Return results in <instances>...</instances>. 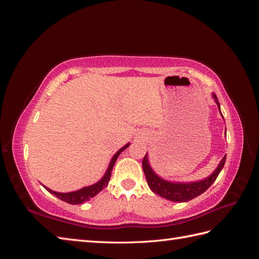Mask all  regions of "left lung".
I'll return each instance as SVG.
<instances>
[{"label":"left lung","instance_id":"obj_1","mask_svg":"<svg viewBox=\"0 0 259 259\" xmlns=\"http://www.w3.org/2000/svg\"><path fill=\"white\" fill-rule=\"evenodd\" d=\"M213 96H214L215 101L217 103L218 108H219V103H218L215 94ZM219 110H221V108H219ZM225 162H226V155L224 156L221 163H219V165L215 169L214 173L211 174L209 177L205 178L204 180H200V182H197V183H189V184L170 183V182H166V180L160 178L152 170L150 165H149L147 154L145 155V158L143 160V168H144L145 175L147 178L148 186L150 187V189L155 194H159L160 197L165 198L166 200H169V201L187 202V201H190L194 198L199 197L200 194H202L203 192L208 189L210 185L216 180L219 173H221V170L223 169V167L225 165Z\"/></svg>","mask_w":259,"mask_h":259}]
</instances>
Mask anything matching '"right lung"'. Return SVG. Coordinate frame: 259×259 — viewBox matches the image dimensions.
Returning a JSON list of instances; mask_svg holds the SVG:
<instances>
[{
    "label": "right lung",
    "instance_id": "right-lung-1",
    "mask_svg": "<svg viewBox=\"0 0 259 259\" xmlns=\"http://www.w3.org/2000/svg\"><path fill=\"white\" fill-rule=\"evenodd\" d=\"M130 146V144L125 145L122 149H120L119 151H117L114 155L113 158L110 162V165H109L105 176L101 178L98 183H96L95 185L93 186H89V187H84L82 189L77 190V191H73V192H68V193H61V192H56V191H53L51 190L50 188L45 187V189L48 190L49 192H51L52 194L56 195V197L62 201H65L67 203H70V204H81L83 202H86L91 200L93 197H95V195L101 191L103 189L108 186L109 184V180H110L111 177V173H112V168L115 164V161L117 159V156L120 155V153L124 150V149H126Z\"/></svg>",
    "mask_w": 259,
    "mask_h": 259
}]
</instances>
